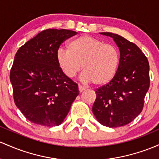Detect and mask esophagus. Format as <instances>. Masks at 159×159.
I'll list each match as a JSON object with an SVG mask.
<instances>
[{
	"mask_svg": "<svg viewBox=\"0 0 159 159\" xmlns=\"http://www.w3.org/2000/svg\"><path fill=\"white\" fill-rule=\"evenodd\" d=\"M78 87H79L80 92H83V91H85V89H86V88H85V87H84V86H83V85H80V84H79V85H78Z\"/></svg>",
	"mask_w": 159,
	"mask_h": 159,
	"instance_id": "1",
	"label": "esophagus"
}]
</instances>
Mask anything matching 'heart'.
Segmentation results:
<instances>
[{
    "label": "heart",
    "instance_id": "b5f03b06",
    "mask_svg": "<svg viewBox=\"0 0 159 159\" xmlns=\"http://www.w3.org/2000/svg\"><path fill=\"white\" fill-rule=\"evenodd\" d=\"M67 46V49H58L56 58L67 77H74L82 69V65L84 70L82 79L95 85L107 84L116 74L120 57L113 44L83 35L69 41Z\"/></svg>",
    "mask_w": 159,
    "mask_h": 159
}]
</instances>
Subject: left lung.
Masks as SVG:
<instances>
[{
  "label": "left lung",
  "mask_w": 159,
  "mask_h": 159,
  "mask_svg": "<svg viewBox=\"0 0 159 159\" xmlns=\"http://www.w3.org/2000/svg\"><path fill=\"white\" fill-rule=\"evenodd\" d=\"M101 34L113 39L120 51V59L111 81L95 90L92 112L103 125L121 127L132 122L143 108L150 83L149 61L134 43L116 34Z\"/></svg>",
  "instance_id": "left-lung-1"
}]
</instances>
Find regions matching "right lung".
Listing matches in <instances>:
<instances>
[{"instance_id": "obj_1", "label": "right lung", "mask_w": 159, "mask_h": 159, "mask_svg": "<svg viewBox=\"0 0 159 159\" xmlns=\"http://www.w3.org/2000/svg\"><path fill=\"white\" fill-rule=\"evenodd\" d=\"M76 34L44 30L17 51L10 79L14 102L30 122L59 125L79 94L78 85L62 72L56 58L61 44Z\"/></svg>"}]
</instances>
